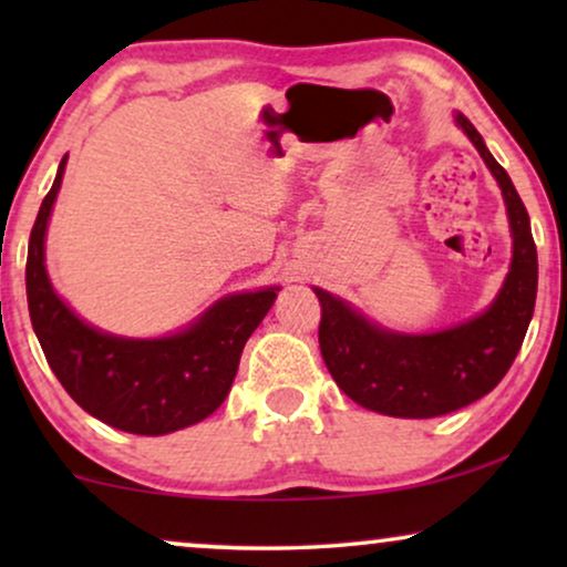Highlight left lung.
<instances>
[{"instance_id":"obj_1","label":"left lung","mask_w":567,"mask_h":567,"mask_svg":"<svg viewBox=\"0 0 567 567\" xmlns=\"http://www.w3.org/2000/svg\"><path fill=\"white\" fill-rule=\"evenodd\" d=\"M491 169L506 204L514 255L501 291L483 312L436 332H394L351 301L317 289L320 351L336 384L361 408L392 417H436L485 398L506 377L537 299V247L529 214L477 128L454 113Z\"/></svg>"}]
</instances>
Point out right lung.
Instances as JSON below:
<instances>
[{"mask_svg": "<svg viewBox=\"0 0 567 567\" xmlns=\"http://www.w3.org/2000/svg\"><path fill=\"white\" fill-rule=\"evenodd\" d=\"M64 169L66 154L28 243V309L45 361L76 405L113 429L165 436L200 423L227 400L247 338L281 286L227 293L162 338L113 336L84 322L45 270V231Z\"/></svg>", "mask_w": 567, "mask_h": 567, "instance_id": "add662e5", "label": "right lung"}]
</instances>
